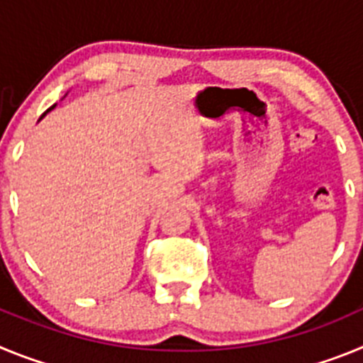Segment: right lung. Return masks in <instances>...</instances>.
<instances>
[{
  "label": "right lung",
  "mask_w": 363,
  "mask_h": 363,
  "mask_svg": "<svg viewBox=\"0 0 363 363\" xmlns=\"http://www.w3.org/2000/svg\"><path fill=\"white\" fill-rule=\"evenodd\" d=\"M50 108H54V107H50ZM50 108H49V111H50ZM49 111H47V112H49ZM43 116H45V114H43Z\"/></svg>",
  "instance_id": "1"
}]
</instances>
